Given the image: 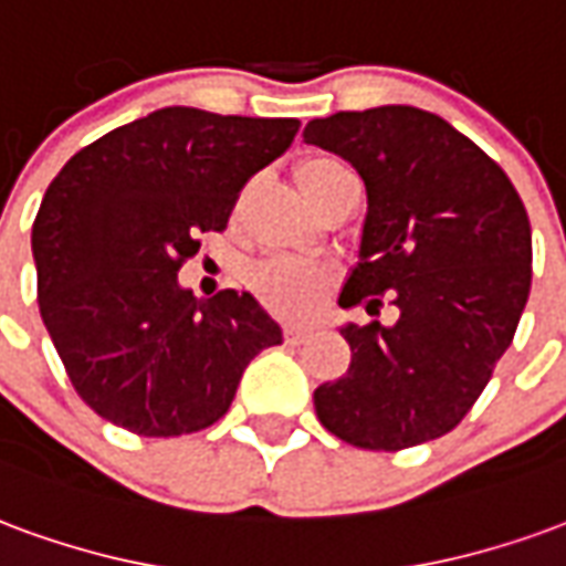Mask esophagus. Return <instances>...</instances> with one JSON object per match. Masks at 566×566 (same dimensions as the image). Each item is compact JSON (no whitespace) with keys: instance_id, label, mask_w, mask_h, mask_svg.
I'll return each mask as SVG.
<instances>
[{"instance_id":"34e87169","label":"esophagus","mask_w":566,"mask_h":566,"mask_svg":"<svg viewBox=\"0 0 566 566\" xmlns=\"http://www.w3.org/2000/svg\"><path fill=\"white\" fill-rule=\"evenodd\" d=\"M306 336H308V327H303V324H287V327H284V343L300 345Z\"/></svg>"}]
</instances>
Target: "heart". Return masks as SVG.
Segmentation results:
<instances>
[{
  "label": "heart",
  "mask_w": 566,
  "mask_h": 566,
  "mask_svg": "<svg viewBox=\"0 0 566 566\" xmlns=\"http://www.w3.org/2000/svg\"><path fill=\"white\" fill-rule=\"evenodd\" d=\"M345 166L333 157H312L296 166V185L306 193V199L318 197V190L331 175L343 172ZM327 272L318 266H306L296 260H270L260 263L258 270L251 272V284L260 294V300L279 315H308L318 306L321 296L327 291Z\"/></svg>",
  "instance_id": "heart-1"
}]
</instances>
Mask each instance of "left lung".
Instances as JSON below:
<instances>
[{
    "mask_svg": "<svg viewBox=\"0 0 566 566\" xmlns=\"http://www.w3.org/2000/svg\"><path fill=\"white\" fill-rule=\"evenodd\" d=\"M308 145L357 169L367 218L339 306L400 318L345 321L352 367L315 391L333 437L357 449L421 446L461 424L510 348L531 294V221L475 142L412 105L315 117Z\"/></svg>",
    "mask_w": 566,
    "mask_h": 566,
    "instance_id": "8db88e82",
    "label": "left lung"
}]
</instances>
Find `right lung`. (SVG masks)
Returning <instances> with one entry per match:
<instances>
[{"instance_id":"obj_1","label":"right lung","mask_w":566,"mask_h":566,"mask_svg":"<svg viewBox=\"0 0 566 566\" xmlns=\"http://www.w3.org/2000/svg\"><path fill=\"white\" fill-rule=\"evenodd\" d=\"M296 129V117L169 105L81 148L51 181L32 223L39 308L96 416L139 437L197 433L230 409L248 364L282 345L258 296L197 300L178 270Z\"/></svg>"}]
</instances>
